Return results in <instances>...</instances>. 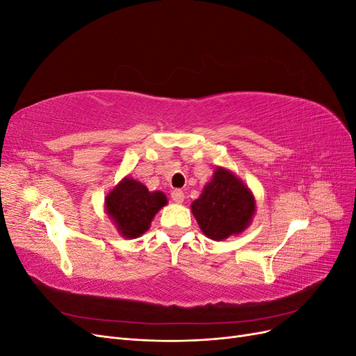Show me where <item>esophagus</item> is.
I'll return each mask as SVG.
<instances>
[{
    "mask_svg": "<svg viewBox=\"0 0 356 356\" xmlns=\"http://www.w3.org/2000/svg\"><path fill=\"white\" fill-rule=\"evenodd\" d=\"M172 200L177 202V203H181L182 200H184V193H182V190L179 188H175L174 191H172Z\"/></svg>",
    "mask_w": 356,
    "mask_h": 356,
    "instance_id": "1",
    "label": "esophagus"
}]
</instances>
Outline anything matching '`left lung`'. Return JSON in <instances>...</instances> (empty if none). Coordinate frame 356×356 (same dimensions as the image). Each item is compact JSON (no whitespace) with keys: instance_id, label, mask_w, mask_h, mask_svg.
I'll use <instances>...</instances> for the list:
<instances>
[{"instance_id":"left-lung-1","label":"left lung","mask_w":356,"mask_h":356,"mask_svg":"<svg viewBox=\"0 0 356 356\" xmlns=\"http://www.w3.org/2000/svg\"><path fill=\"white\" fill-rule=\"evenodd\" d=\"M202 232L213 241L242 233L255 212L252 193L230 170L217 168L199 199L191 203Z\"/></svg>"}]
</instances>
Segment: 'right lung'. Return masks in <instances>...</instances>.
Masks as SVG:
<instances>
[{
  "mask_svg": "<svg viewBox=\"0 0 356 356\" xmlns=\"http://www.w3.org/2000/svg\"><path fill=\"white\" fill-rule=\"evenodd\" d=\"M161 191L148 188L132 178H124L105 199V208L124 238L135 239L145 233L160 208L166 204Z\"/></svg>",
  "mask_w": 356,
  "mask_h": 356,
  "instance_id": "add662e5",
  "label": "right lung"
}]
</instances>
